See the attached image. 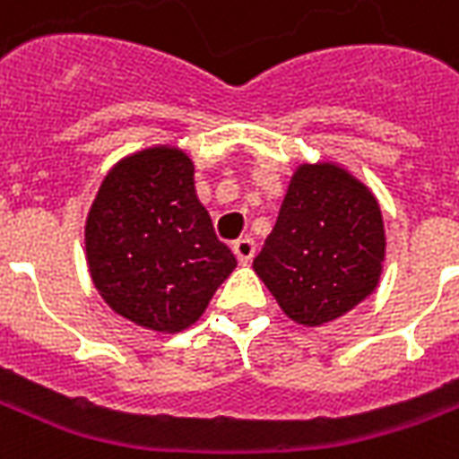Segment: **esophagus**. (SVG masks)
Returning <instances> with one entry per match:
<instances>
[{
    "instance_id": "obj_1",
    "label": "esophagus",
    "mask_w": 459,
    "mask_h": 459,
    "mask_svg": "<svg viewBox=\"0 0 459 459\" xmlns=\"http://www.w3.org/2000/svg\"><path fill=\"white\" fill-rule=\"evenodd\" d=\"M233 253L240 263H250L253 255H255V240L253 238H238L233 243Z\"/></svg>"
}]
</instances>
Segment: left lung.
<instances>
[{
  "label": "left lung",
  "instance_id": "8db88e82",
  "mask_svg": "<svg viewBox=\"0 0 459 459\" xmlns=\"http://www.w3.org/2000/svg\"><path fill=\"white\" fill-rule=\"evenodd\" d=\"M384 250L371 191L334 164H302L253 268L290 319L317 327L376 288Z\"/></svg>",
  "mask_w": 459,
  "mask_h": 459
}]
</instances>
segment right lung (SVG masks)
Masks as SVG:
<instances>
[{
  "mask_svg": "<svg viewBox=\"0 0 459 459\" xmlns=\"http://www.w3.org/2000/svg\"><path fill=\"white\" fill-rule=\"evenodd\" d=\"M95 288L140 327L181 332L204 315L236 258L216 238L181 150L154 147L105 177L85 226Z\"/></svg>",
  "mask_w": 459,
  "mask_h": 459,
  "instance_id": "obj_1",
  "label": "right lung"
}]
</instances>
